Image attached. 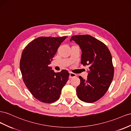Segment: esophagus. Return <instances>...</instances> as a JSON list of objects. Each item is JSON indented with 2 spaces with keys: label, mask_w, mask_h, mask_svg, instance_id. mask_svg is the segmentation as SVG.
<instances>
[{
  "label": "esophagus",
  "mask_w": 131,
  "mask_h": 131,
  "mask_svg": "<svg viewBox=\"0 0 131 131\" xmlns=\"http://www.w3.org/2000/svg\"><path fill=\"white\" fill-rule=\"evenodd\" d=\"M76 76H77V75H76L75 74L73 73L72 72H70L69 73V78H72L75 77Z\"/></svg>",
  "instance_id": "obj_1"
}]
</instances>
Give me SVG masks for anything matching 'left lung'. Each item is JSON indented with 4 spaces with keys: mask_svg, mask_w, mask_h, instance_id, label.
<instances>
[{
    "mask_svg": "<svg viewBox=\"0 0 131 131\" xmlns=\"http://www.w3.org/2000/svg\"><path fill=\"white\" fill-rule=\"evenodd\" d=\"M74 41L82 51L81 63L89 69L86 79L79 76L77 96L83 101L91 103L99 100L108 89L114 78V69L111 53L104 43L88 35H75Z\"/></svg>",
    "mask_w": 131,
    "mask_h": 131,
    "instance_id": "1",
    "label": "left lung"
}]
</instances>
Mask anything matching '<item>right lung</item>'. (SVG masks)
<instances>
[{"label":"right lung","mask_w":131,"mask_h":131,"mask_svg":"<svg viewBox=\"0 0 131 131\" xmlns=\"http://www.w3.org/2000/svg\"><path fill=\"white\" fill-rule=\"evenodd\" d=\"M67 37H38L23 51L20 68L24 82L32 95L44 103L57 101L68 80L69 73L67 70L55 73L49 66Z\"/></svg>","instance_id":"obj_1"}]
</instances>
